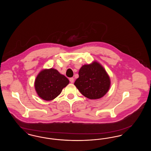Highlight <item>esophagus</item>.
Returning a JSON list of instances; mask_svg holds the SVG:
<instances>
[{"mask_svg": "<svg viewBox=\"0 0 151 151\" xmlns=\"http://www.w3.org/2000/svg\"><path fill=\"white\" fill-rule=\"evenodd\" d=\"M70 81L71 83H73L74 82V79H73V78H70Z\"/></svg>", "mask_w": 151, "mask_h": 151, "instance_id": "esophagus-1", "label": "esophagus"}]
</instances>
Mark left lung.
Returning <instances> with one entry per match:
<instances>
[{
  "instance_id": "8db88e82",
  "label": "left lung",
  "mask_w": 151,
  "mask_h": 151,
  "mask_svg": "<svg viewBox=\"0 0 151 151\" xmlns=\"http://www.w3.org/2000/svg\"><path fill=\"white\" fill-rule=\"evenodd\" d=\"M79 76L74 85L88 99H101L110 89V77L104 67L97 61L83 65L79 70Z\"/></svg>"
}]
</instances>
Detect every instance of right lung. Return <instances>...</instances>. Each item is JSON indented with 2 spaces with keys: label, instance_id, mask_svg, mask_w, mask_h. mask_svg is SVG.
<instances>
[{
  "label": "right lung",
  "instance_id": "add662e5",
  "mask_svg": "<svg viewBox=\"0 0 151 151\" xmlns=\"http://www.w3.org/2000/svg\"><path fill=\"white\" fill-rule=\"evenodd\" d=\"M69 80L56 69H43L37 76L35 88L38 96L45 101L55 99L69 84Z\"/></svg>",
  "mask_w": 151,
  "mask_h": 151
}]
</instances>
